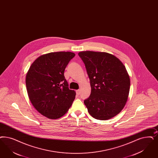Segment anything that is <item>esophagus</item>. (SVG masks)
<instances>
[{
    "mask_svg": "<svg viewBox=\"0 0 158 158\" xmlns=\"http://www.w3.org/2000/svg\"><path fill=\"white\" fill-rule=\"evenodd\" d=\"M80 93H81L80 90H76V94H77V96H79V95L80 94Z\"/></svg>",
    "mask_w": 158,
    "mask_h": 158,
    "instance_id": "34e87169",
    "label": "esophagus"
}]
</instances>
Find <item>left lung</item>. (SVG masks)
I'll return each instance as SVG.
<instances>
[{
	"label": "left lung",
	"mask_w": 158,
	"mask_h": 158,
	"mask_svg": "<svg viewBox=\"0 0 158 158\" xmlns=\"http://www.w3.org/2000/svg\"><path fill=\"white\" fill-rule=\"evenodd\" d=\"M90 79L91 94L84 101L93 118L107 120L118 114L127 102L130 79L125 66L114 55L104 52L82 51Z\"/></svg>",
	"instance_id": "obj_1"
}]
</instances>
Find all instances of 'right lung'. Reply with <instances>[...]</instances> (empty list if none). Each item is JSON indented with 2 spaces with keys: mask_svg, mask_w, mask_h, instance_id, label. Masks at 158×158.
<instances>
[{
  "mask_svg": "<svg viewBox=\"0 0 158 158\" xmlns=\"http://www.w3.org/2000/svg\"><path fill=\"white\" fill-rule=\"evenodd\" d=\"M75 54L55 52L42 55L31 65L26 77L28 96L34 108L49 119L65 114L75 98L64 75L66 66Z\"/></svg>",
  "mask_w": 158,
  "mask_h": 158,
  "instance_id": "obj_1",
  "label": "right lung"
}]
</instances>
